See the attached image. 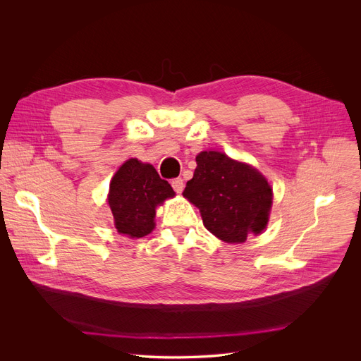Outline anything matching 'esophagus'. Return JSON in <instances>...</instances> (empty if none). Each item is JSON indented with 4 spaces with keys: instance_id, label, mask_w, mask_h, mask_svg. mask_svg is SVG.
Segmentation results:
<instances>
[{
    "instance_id": "1",
    "label": "esophagus",
    "mask_w": 361,
    "mask_h": 361,
    "mask_svg": "<svg viewBox=\"0 0 361 361\" xmlns=\"http://www.w3.org/2000/svg\"><path fill=\"white\" fill-rule=\"evenodd\" d=\"M171 185H173L174 191H177V192H181V191L184 190V181H183V178H180V177L171 180Z\"/></svg>"
}]
</instances>
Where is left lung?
<instances>
[{
	"label": "left lung",
	"instance_id": "8db88e82",
	"mask_svg": "<svg viewBox=\"0 0 361 361\" xmlns=\"http://www.w3.org/2000/svg\"><path fill=\"white\" fill-rule=\"evenodd\" d=\"M195 163L183 195L198 207L205 228L226 243H243L247 234L262 233L273 202L267 180L219 151L200 152Z\"/></svg>",
	"mask_w": 361,
	"mask_h": 361
}]
</instances>
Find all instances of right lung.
<instances>
[{"mask_svg":"<svg viewBox=\"0 0 361 361\" xmlns=\"http://www.w3.org/2000/svg\"><path fill=\"white\" fill-rule=\"evenodd\" d=\"M169 181L163 180L151 164L135 159L126 161L110 184L109 204L118 233L144 237L154 228L156 207L174 197Z\"/></svg>","mask_w":361,"mask_h":361,"instance_id":"right-lung-1","label":"right lung"}]
</instances>
